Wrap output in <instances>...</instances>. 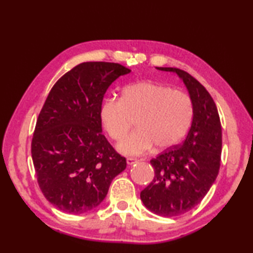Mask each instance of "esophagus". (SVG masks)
I'll return each instance as SVG.
<instances>
[{
    "mask_svg": "<svg viewBox=\"0 0 253 253\" xmlns=\"http://www.w3.org/2000/svg\"><path fill=\"white\" fill-rule=\"evenodd\" d=\"M126 162H127L128 165H132V164H134V163H136V160H135V158L129 157V158H127Z\"/></svg>",
    "mask_w": 253,
    "mask_h": 253,
    "instance_id": "34e87169",
    "label": "esophagus"
}]
</instances>
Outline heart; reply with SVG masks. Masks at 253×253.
<instances>
[{
  "instance_id": "b5f03b06",
  "label": "heart",
  "mask_w": 253,
  "mask_h": 253,
  "mask_svg": "<svg viewBox=\"0 0 253 253\" xmlns=\"http://www.w3.org/2000/svg\"><path fill=\"white\" fill-rule=\"evenodd\" d=\"M101 125L114 140H121L137 118L138 130L118 144L124 155H140L155 144L157 148L174 146L186 134L193 118L190 96L164 84L145 80L123 88L121 100L105 98L99 108Z\"/></svg>"
}]
</instances>
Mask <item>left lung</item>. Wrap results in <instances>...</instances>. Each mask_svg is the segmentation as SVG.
Returning a JSON list of instances; mask_svg holds the SVG:
<instances>
[{"label": "left lung", "mask_w": 253, "mask_h": 253, "mask_svg": "<svg viewBox=\"0 0 253 253\" xmlns=\"http://www.w3.org/2000/svg\"><path fill=\"white\" fill-rule=\"evenodd\" d=\"M156 69L176 74L193 104V119L185 140L153 158L155 176L140 192V200L149 211L173 217L195 208L215 182L220 169L222 128L211 95L198 80L177 68Z\"/></svg>", "instance_id": "obj_1"}]
</instances>
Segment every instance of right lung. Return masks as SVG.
<instances>
[{
	"label": "right lung",
	"instance_id": "right-lung-1",
	"mask_svg": "<svg viewBox=\"0 0 253 253\" xmlns=\"http://www.w3.org/2000/svg\"><path fill=\"white\" fill-rule=\"evenodd\" d=\"M130 70L119 63L83 62L51 89L38 117L31 153L42 193L60 211L97 208L126 158L101 134L99 108L109 85Z\"/></svg>",
	"mask_w": 253,
	"mask_h": 253
}]
</instances>
